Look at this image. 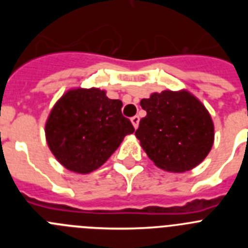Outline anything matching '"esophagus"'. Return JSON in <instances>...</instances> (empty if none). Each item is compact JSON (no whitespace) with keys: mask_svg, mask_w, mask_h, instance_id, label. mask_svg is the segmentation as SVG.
<instances>
[{"mask_svg":"<svg viewBox=\"0 0 248 248\" xmlns=\"http://www.w3.org/2000/svg\"><path fill=\"white\" fill-rule=\"evenodd\" d=\"M131 124H133V125H134V128L137 129L138 128V125H139V117H138V115H134V117L131 118Z\"/></svg>","mask_w":248,"mask_h":248,"instance_id":"obj_1","label":"esophagus"}]
</instances>
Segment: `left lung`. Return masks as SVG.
Segmentation results:
<instances>
[{
	"mask_svg": "<svg viewBox=\"0 0 248 248\" xmlns=\"http://www.w3.org/2000/svg\"><path fill=\"white\" fill-rule=\"evenodd\" d=\"M140 105L146 115L135 137L157 168L184 172L207 156L214 144V123L205 105L191 93H153Z\"/></svg>",
	"mask_w": 248,
	"mask_h": 248,
	"instance_id": "left-lung-1",
	"label": "left lung"
}]
</instances>
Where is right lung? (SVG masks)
<instances>
[{"mask_svg":"<svg viewBox=\"0 0 248 248\" xmlns=\"http://www.w3.org/2000/svg\"><path fill=\"white\" fill-rule=\"evenodd\" d=\"M123 103L99 88L68 91L54 104L46 123L49 150L65 169L78 174L97 170L124 137L134 133L123 117Z\"/></svg>","mask_w":248,"mask_h":248,"instance_id":"add662e5","label":"right lung"}]
</instances>
